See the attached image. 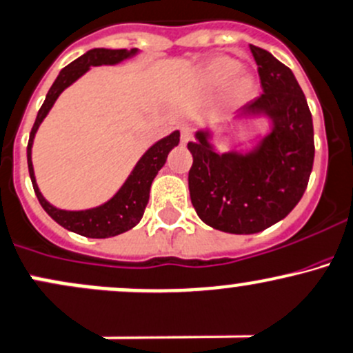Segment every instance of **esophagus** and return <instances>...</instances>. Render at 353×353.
Returning a JSON list of instances; mask_svg holds the SVG:
<instances>
[{
	"label": "esophagus",
	"instance_id": "1",
	"mask_svg": "<svg viewBox=\"0 0 353 353\" xmlns=\"http://www.w3.org/2000/svg\"><path fill=\"white\" fill-rule=\"evenodd\" d=\"M192 137V127L189 125V123H184V125H181V141L184 142H189Z\"/></svg>",
	"mask_w": 353,
	"mask_h": 353
}]
</instances>
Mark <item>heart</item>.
<instances>
[{
  "mask_svg": "<svg viewBox=\"0 0 353 353\" xmlns=\"http://www.w3.org/2000/svg\"><path fill=\"white\" fill-rule=\"evenodd\" d=\"M199 87L204 92H219L224 86V105L230 110L246 107L259 94V82L250 72H243L241 63L230 57H214L199 70Z\"/></svg>",
  "mask_w": 353,
  "mask_h": 353,
  "instance_id": "heart-1",
  "label": "heart"
}]
</instances>
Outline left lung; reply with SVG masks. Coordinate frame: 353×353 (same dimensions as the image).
I'll use <instances>...</instances> for the list:
<instances>
[{"mask_svg": "<svg viewBox=\"0 0 353 353\" xmlns=\"http://www.w3.org/2000/svg\"><path fill=\"white\" fill-rule=\"evenodd\" d=\"M263 95L234 120L204 125L189 142V192L208 226L231 234H254L292 212L307 189L315 157L313 120L295 75L270 52L250 46ZM266 125L248 138V128ZM243 137H241V134ZM224 134L228 149L214 139Z\"/></svg>", "mask_w": 353, "mask_h": 353, "instance_id": "8db88e82", "label": "left lung"}]
</instances>
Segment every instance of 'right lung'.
Returning <instances> with one entry per match:
<instances>
[{
  "label": "right lung",
  "instance_id": "right-lung-1",
  "mask_svg": "<svg viewBox=\"0 0 353 353\" xmlns=\"http://www.w3.org/2000/svg\"><path fill=\"white\" fill-rule=\"evenodd\" d=\"M141 53L139 48L130 50H112V48H94L88 50L82 57L73 60L72 63L67 65L55 79L52 87H50L48 94L45 97V102L38 110L37 120L33 123V129L30 132L28 147H26V157H28V170L30 177H32V184L40 201L41 208L45 209L46 214L53 221H57L60 226L65 230L72 231L80 236H87V238H112L125 233V231L132 230L137 226L139 221L144 216V209L149 203V192L152 181L156 179L157 172L164 168L168 156L174 147L179 144V130H174L168 137L161 139V141L154 142L149 149L142 154L137 164L130 170L127 179L120 185L119 191L115 192L107 203L100 204L97 208L82 209V211H67V209H60L53 204H50L41 194L40 188L37 184V177H34L33 161H32V149L34 135L40 129L41 122L50 114L52 107L55 105L57 99L61 95L65 88L75 83L80 77H83L92 67H102V65H119L122 61L132 60Z\"/></svg>",
  "mask_w": 353,
  "mask_h": 353
}]
</instances>
